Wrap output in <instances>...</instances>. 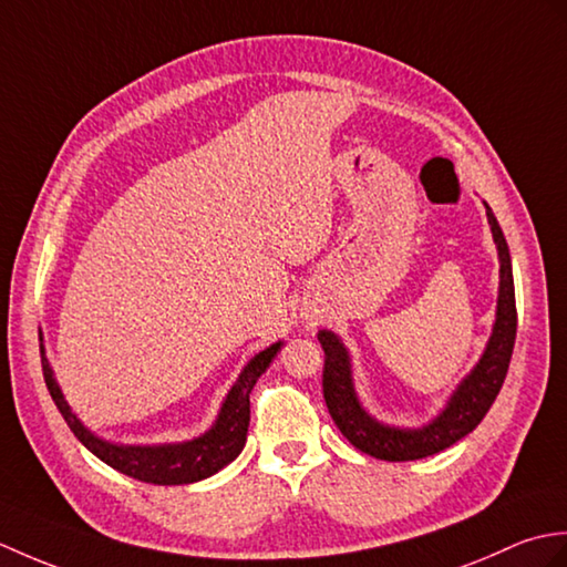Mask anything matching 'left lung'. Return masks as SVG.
<instances>
[{
	"mask_svg": "<svg viewBox=\"0 0 567 567\" xmlns=\"http://www.w3.org/2000/svg\"><path fill=\"white\" fill-rule=\"evenodd\" d=\"M492 238L499 252V297L497 319L483 358L470 370V375L457 384L443 412L421 429H396L380 424L360 404L353 388L351 355L333 331L321 329L319 343L323 348V400H327L333 424L358 451L390 463L419 461L433 453L451 449L453 443L467 436L489 412L497 400L502 382L507 378L509 360L516 339V299L509 246L504 240L497 216L485 204Z\"/></svg>",
	"mask_w": 567,
	"mask_h": 567,
	"instance_id": "8db88e82",
	"label": "left lung"
}]
</instances>
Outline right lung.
Returning a JSON list of instances; mask_svg holds the SVG:
<instances>
[{
	"mask_svg": "<svg viewBox=\"0 0 567 567\" xmlns=\"http://www.w3.org/2000/svg\"><path fill=\"white\" fill-rule=\"evenodd\" d=\"M280 346L282 341H277L270 348L260 351L256 358L248 360V365L238 375L231 392L226 394V400L219 409V416H216L209 431H204L202 436L192 441L161 443V445H118V443L94 436V433L90 429H84L82 421L72 414L63 392H60L58 382L53 378L51 363H48L45 358L43 343H41V365H43L48 392H51L60 414H63L70 431L75 433L84 449L92 451L106 465L118 470V473L136 477L141 483L189 485V483H197V480L219 473L221 467L236 461V455L244 451L248 421H250V392L256 388L258 378L272 363V358L277 355V351H280Z\"/></svg>",
	"mask_w": 567,
	"mask_h": 567,
	"instance_id": "1",
	"label": "right lung"
}]
</instances>
